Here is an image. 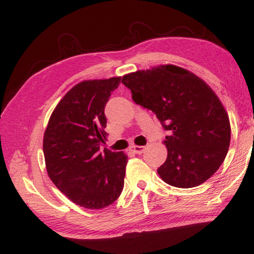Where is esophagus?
Returning <instances> with one entry per match:
<instances>
[{
	"label": "esophagus",
	"instance_id": "1",
	"mask_svg": "<svg viewBox=\"0 0 254 254\" xmlns=\"http://www.w3.org/2000/svg\"><path fill=\"white\" fill-rule=\"evenodd\" d=\"M131 151L134 152L135 154H142L145 151V146H139V145H133L131 146Z\"/></svg>",
	"mask_w": 254,
	"mask_h": 254
}]
</instances>
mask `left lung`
Instances as JSON below:
<instances>
[{
	"mask_svg": "<svg viewBox=\"0 0 254 254\" xmlns=\"http://www.w3.org/2000/svg\"><path fill=\"white\" fill-rule=\"evenodd\" d=\"M132 100L151 110L170 135L168 158L158 169L164 182L177 188L197 187L211 178L227 156L229 117L211 87L193 73L160 65L123 76Z\"/></svg>",
	"mask_w": 254,
	"mask_h": 254,
	"instance_id": "left-lung-1",
	"label": "left lung"
}]
</instances>
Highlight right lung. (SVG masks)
I'll return each mask as SVG.
<instances>
[{
	"label": "right lung",
	"mask_w": 254,
	"mask_h": 254,
	"mask_svg": "<svg viewBox=\"0 0 254 254\" xmlns=\"http://www.w3.org/2000/svg\"><path fill=\"white\" fill-rule=\"evenodd\" d=\"M121 77L83 81L55 108L44 132L48 174L60 191L85 209H103L123 190L127 156L104 149V109Z\"/></svg>",
	"instance_id": "add662e5"
}]
</instances>
